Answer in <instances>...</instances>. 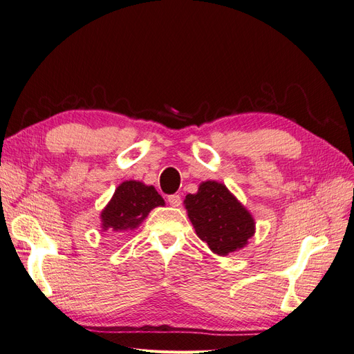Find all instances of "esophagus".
I'll list each match as a JSON object with an SVG mask.
<instances>
[{"instance_id":"34e87169","label":"esophagus","mask_w":354,"mask_h":354,"mask_svg":"<svg viewBox=\"0 0 354 354\" xmlns=\"http://www.w3.org/2000/svg\"><path fill=\"white\" fill-rule=\"evenodd\" d=\"M168 202L171 207H180L181 205V196L180 195H169Z\"/></svg>"}]
</instances>
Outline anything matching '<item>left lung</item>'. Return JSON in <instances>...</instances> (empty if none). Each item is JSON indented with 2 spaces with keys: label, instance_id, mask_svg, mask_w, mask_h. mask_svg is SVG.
Here are the masks:
<instances>
[{
  "label": "left lung",
  "instance_id": "obj_1",
  "mask_svg": "<svg viewBox=\"0 0 354 354\" xmlns=\"http://www.w3.org/2000/svg\"><path fill=\"white\" fill-rule=\"evenodd\" d=\"M196 234L212 252L227 255L241 250L254 234V220L226 186L205 181L198 194L185 199Z\"/></svg>",
  "mask_w": 354,
  "mask_h": 354
}]
</instances>
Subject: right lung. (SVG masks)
Returning a JSON list of instances; mask_svg holds the SVG:
<instances>
[{"label": "right lung", "mask_w": 354, "mask_h": 354, "mask_svg": "<svg viewBox=\"0 0 354 354\" xmlns=\"http://www.w3.org/2000/svg\"><path fill=\"white\" fill-rule=\"evenodd\" d=\"M164 203L162 196L153 186H145L134 180L124 181L102 212L103 229L115 232L136 229L151 209Z\"/></svg>", "instance_id": "add662e5"}]
</instances>
